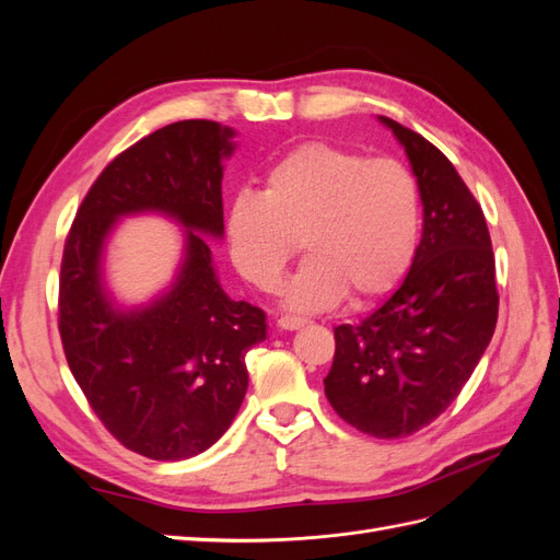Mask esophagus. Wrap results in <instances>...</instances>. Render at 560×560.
Here are the masks:
<instances>
[{"instance_id": "34e87169", "label": "esophagus", "mask_w": 560, "mask_h": 560, "mask_svg": "<svg viewBox=\"0 0 560 560\" xmlns=\"http://www.w3.org/2000/svg\"><path fill=\"white\" fill-rule=\"evenodd\" d=\"M303 325H308V319H303V317H290V315H284V317L278 319V327L284 329V331H296V329H301Z\"/></svg>"}]
</instances>
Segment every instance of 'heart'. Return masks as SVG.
I'll use <instances>...</instances> for the list:
<instances>
[{
	"label": "heart",
	"mask_w": 560,
	"mask_h": 560,
	"mask_svg": "<svg viewBox=\"0 0 560 560\" xmlns=\"http://www.w3.org/2000/svg\"><path fill=\"white\" fill-rule=\"evenodd\" d=\"M420 196L411 173L389 159L366 161L341 147L308 142L268 167L264 191H243L226 212L238 273L273 292L299 249L311 257L284 290L287 308L319 313L348 292L383 296L411 266Z\"/></svg>",
	"instance_id": "1"
}]
</instances>
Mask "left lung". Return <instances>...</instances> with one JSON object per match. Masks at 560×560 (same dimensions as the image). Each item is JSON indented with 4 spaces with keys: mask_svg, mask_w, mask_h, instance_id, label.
Instances as JSON below:
<instances>
[{
    "mask_svg": "<svg viewBox=\"0 0 560 560\" xmlns=\"http://www.w3.org/2000/svg\"><path fill=\"white\" fill-rule=\"evenodd\" d=\"M422 202L409 273L360 325L334 329L325 395L348 425L376 439L422 430L460 395L498 322L495 257L481 206L453 163L387 116Z\"/></svg>",
    "mask_w": 560,
    "mask_h": 560,
    "instance_id": "8db88e82",
    "label": "left lung"
}]
</instances>
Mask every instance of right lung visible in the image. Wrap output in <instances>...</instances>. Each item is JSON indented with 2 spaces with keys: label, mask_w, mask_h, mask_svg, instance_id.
Returning a JSON list of instances; mask_svg holds the SVG:
<instances>
[{
  "label": "right lung",
  "mask_w": 560,
  "mask_h": 560,
  "mask_svg": "<svg viewBox=\"0 0 560 560\" xmlns=\"http://www.w3.org/2000/svg\"><path fill=\"white\" fill-rule=\"evenodd\" d=\"M235 132L177 121L126 149L83 198L60 268L67 364L105 428L151 460L219 442L247 393L245 354L266 341L264 311L233 301L208 241L224 238L222 179ZM159 213L183 229L174 280L142 304L110 290L106 249L121 218Z\"/></svg>",
  "instance_id": "add662e5"
}]
</instances>
